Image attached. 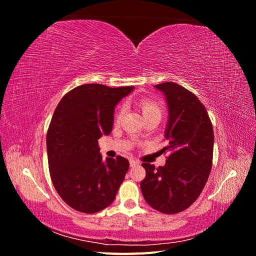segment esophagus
I'll return each mask as SVG.
<instances>
[{"instance_id": "obj_1", "label": "esophagus", "mask_w": 256, "mask_h": 256, "mask_svg": "<svg viewBox=\"0 0 256 256\" xmlns=\"http://www.w3.org/2000/svg\"><path fill=\"white\" fill-rule=\"evenodd\" d=\"M138 164H140V162L138 161H136V160H130V166L132 168V166H138Z\"/></svg>"}]
</instances>
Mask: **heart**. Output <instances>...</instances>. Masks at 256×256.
<instances>
[{
    "instance_id": "b5f03b06",
    "label": "heart",
    "mask_w": 256,
    "mask_h": 256,
    "mask_svg": "<svg viewBox=\"0 0 256 256\" xmlns=\"http://www.w3.org/2000/svg\"><path fill=\"white\" fill-rule=\"evenodd\" d=\"M138 106L141 108L144 118L150 115H159V116L161 115V109L159 104L152 99H141L140 102H138ZM122 114V106H120L118 113H116V120H118L120 118Z\"/></svg>"
}]
</instances>
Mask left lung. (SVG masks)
I'll list each match as a JSON object with an SVG mask.
<instances>
[{"label":"left lung","mask_w":256,"mask_h":256,"mask_svg":"<svg viewBox=\"0 0 256 256\" xmlns=\"http://www.w3.org/2000/svg\"><path fill=\"white\" fill-rule=\"evenodd\" d=\"M168 106L164 138L168 145L164 166L143 164L146 176L142 194L150 206L164 214H177L198 198L212 166L214 129L198 98L174 82L158 84Z\"/></svg>","instance_id":"1"}]
</instances>
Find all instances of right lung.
<instances>
[{"mask_svg": "<svg viewBox=\"0 0 256 256\" xmlns=\"http://www.w3.org/2000/svg\"><path fill=\"white\" fill-rule=\"evenodd\" d=\"M134 90L80 85L62 98L53 113L47 134L51 180L76 210L94 214L111 205L125 178L129 161L120 156L102 160L98 140L111 134L116 104Z\"/></svg>", "mask_w": 256, "mask_h": 256, "instance_id": "right-lung-1", "label": "right lung"}]
</instances>
